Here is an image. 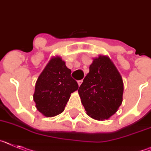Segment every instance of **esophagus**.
I'll return each mask as SVG.
<instances>
[{"instance_id": "esophagus-1", "label": "esophagus", "mask_w": 151, "mask_h": 151, "mask_svg": "<svg viewBox=\"0 0 151 151\" xmlns=\"http://www.w3.org/2000/svg\"><path fill=\"white\" fill-rule=\"evenodd\" d=\"M77 83H78V85H79V86H81V83H83V81H82V80H80V81H77Z\"/></svg>"}]
</instances>
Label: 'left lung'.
Wrapping results in <instances>:
<instances>
[{"label":"left lung","instance_id":"8db88e82","mask_svg":"<svg viewBox=\"0 0 151 151\" xmlns=\"http://www.w3.org/2000/svg\"><path fill=\"white\" fill-rule=\"evenodd\" d=\"M122 78L108 57L93 59L90 72L78 93L88 115L97 120L108 119L122 103Z\"/></svg>","mask_w":151,"mask_h":151}]
</instances>
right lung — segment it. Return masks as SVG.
I'll return each instance as SVG.
<instances>
[{
    "instance_id": "right-lung-1",
    "label": "right lung",
    "mask_w": 151,
    "mask_h": 151,
    "mask_svg": "<svg viewBox=\"0 0 151 151\" xmlns=\"http://www.w3.org/2000/svg\"><path fill=\"white\" fill-rule=\"evenodd\" d=\"M71 70L61 58H52L39 75L33 99L39 112L52 117L65 109L70 93L78 89L77 82L70 76Z\"/></svg>"
}]
</instances>
